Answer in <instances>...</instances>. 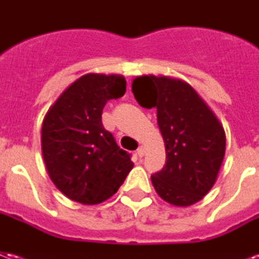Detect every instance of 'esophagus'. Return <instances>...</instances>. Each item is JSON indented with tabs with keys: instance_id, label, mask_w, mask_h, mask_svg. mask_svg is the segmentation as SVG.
<instances>
[{
	"instance_id": "esophagus-1",
	"label": "esophagus",
	"mask_w": 259,
	"mask_h": 259,
	"mask_svg": "<svg viewBox=\"0 0 259 259\" xmlns=\"http://www.w3.org/2000/svg\"><path fill=\"white\" fill-rule=\"evenodd\" d=\"M144 154H146V150H144V147H143V146L139 147V150H137V155H139L140 158H143V157H144Z\"/></svg>"
}]
</instances>
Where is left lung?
I'll return each mask as SVG.
<instances>
[{"mask_svg": "<svg viewBox=\"0 0 259 259\" xmlns=\"http://www.w3.org/2000/svg\"><path fill=\"white\" fill-rule=\"evenodd\" d=\"M132 91L141 107L157 108L166 162L151 176L158 195L189 206L204 198L217 182L226 150L222 124L197 91L183 80L139 76Z\"/></svg>", "mask_w": 259, "mask_h": 259, "instance_id": "left-lung-1", "label": "left lung"}]
</instances>
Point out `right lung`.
Masks as SVG:
<instances>
[{"instance_id":"right-lung-1","label":"right lung","mask_w":259,"mask_h":259,"mask_svg":"<svg viewBox=\"0 0 259 259\" xmlns=\"http://www.w3.org/2000/svg\"><path fill=\"white\" fill-rule=\"evenodd\" d=\"M126 91L120 74L89 73L73 81L48 109L41 127L46 168L68 198L96 205L112 197L133 169L130 154L104 129L102 109Z\"/></svg>"}]
</instances>
